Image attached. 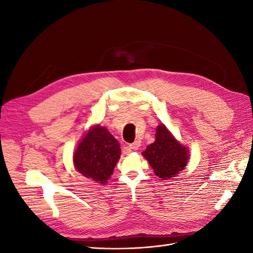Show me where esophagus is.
Listing matches in <instances>:
<instances>
[{
    "mask_svg": "<svg viewBox=\"0 0 253 253\" xmlns=\"http://www.w3.org/2000/svg\"><path fill=\"white\" fill-rule=\"evenodd\" d=\"M128 147H129V149H132V150H137L140 147V140H135L133 143L129 144Z\"/></svg>",
    "mask_w": 253,
    "mask_h": 253,
    "instance_id": "34e87169",
    "label": "esophagus"
}]
</instances>
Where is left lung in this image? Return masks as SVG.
Here are the masks:
<instances>
[{
	"label": "left lung",
	"mask_w": 253,
	"mask_h": 253,
	"mask_svg": "<svg viewBox=\"0 0 253 253\" xmlns=\"http://www.w3.org/2000/svg\"><path fill=\"white\" fill-rule=\"evenodd\" d=\"M141 154L155 175L163 180L176 177L185 169L190 158L188 148L176 139L164 124L157 126L155 141Z\"/></svg>",
	"instance_id": "left-lung-1"
}]
</instances>
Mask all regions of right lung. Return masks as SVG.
I'll return each instance as SVG.
<instances>
[{
  "label": "right lung",
  "mask_w": 253,
  "mask_h": 253,
  "mask_svg": "<svg viewBox=\"0 0 253 253\" xmlns=\"http://www.w3.org/2000/svg\"><path fill=\"white\" fill-rule=\"evenodd\" d=\"M121 155L118 140L100 125H94L83 135L73 155L75 169L85 178L105 185Z\"/></svg>",
  "instance_id": "add662e5"
}]
</instances>
